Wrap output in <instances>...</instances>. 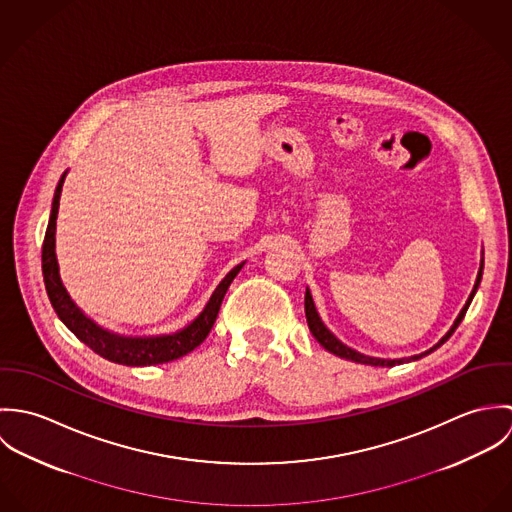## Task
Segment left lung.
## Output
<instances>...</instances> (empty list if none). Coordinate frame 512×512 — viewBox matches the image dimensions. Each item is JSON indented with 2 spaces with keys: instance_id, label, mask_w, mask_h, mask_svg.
Wrapping results in <instances>:
<instances>
[{
  "instance_id": "left-lung-1",
  "label": "left lung",
  "mask_w": 512,
  "mask_h": 512,
  "mask_svg": "<svg viewBox=\"0 0 512 512\" xmlns=\"http://www.w3.org/2000/svg\"><path fill=\"white\" fill-rule=\"evenodd\" d=\"M481 276H483V262H481V268H479V276H477V282H475V288H473V292L469 295V299H467V303H465V307L461 309V313L457 315V319H455V323H453V327L439 339L438 345H434L430 351H426V353H422V355H414V357H410V359H376V357H366V355H361V353H357V351H353L351 347H347V345H343L325 325H323V321H321V317H319V313H317V309H315V303H313V297H311V293L309 290L305 292V317H307V325H309V331L313 333V337L319 341V345L321 347H325L329 353H333V355H337V357H341V359H347V361H353V363H361V365H372V366H394V365H402V363H410V361H418V359H422V357H426V355H430L432 351H436L438 347H441L451 335H453V331L459 327V323L463 321V317H465V313H467V309H469V305H471V299H473V295L477 292V288H479V282H481Z\"/></svg>"
}]
</instances>
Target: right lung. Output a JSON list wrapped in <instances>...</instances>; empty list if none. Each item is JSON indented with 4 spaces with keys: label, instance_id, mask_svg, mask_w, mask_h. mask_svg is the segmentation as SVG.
Segmentation results:
<instances>
[{
    "label": "right lung",
    "instance_id": "1",
    "mask_svg": "<svg viewBox=\"0 0 512 512\" xmlns=\"http://www.w3.org/2000/svg\"><path fill=\"white\" fill-rule=\"evenodd\" d=\"M63 173L55 197H53V207H51V217L47 224L45 240H43V280H45V290L51 299L53 309L57 311L59 319L73 331L74 335L90 347L96 355L104 357L106 361L118 363L126 366H149L163 365L169 361H175L193 349H197L207 335L211 333L217 315H219L220 303L224 299V293L236 274L242 270L244 262L234 266L224 280L217 286V290L211 295L209 303L201 311V315L189 323L185 329L171 333V335H159V337H124L110 333L108 329H102L96 325L92 319H88L76 305H74L71 295L65 290L61 276H59V264H57V254H55V228H57V215H59V199L65 183Z\"/></svg>",
    "mask_w": 512,
    "mask_h": 512
}]
</instances>
